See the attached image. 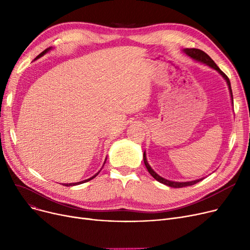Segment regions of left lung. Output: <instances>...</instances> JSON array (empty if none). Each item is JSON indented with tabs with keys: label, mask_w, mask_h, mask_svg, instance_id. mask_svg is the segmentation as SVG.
<instances>
[{
	"label": "left lung",
	"mask_w": 250,
	"mask_h": 250,
	"mask_svg": "<svg viewBox=\"0 0 250 250\" xmlns=\"http://www.w3.org/2000/svg\"><path fill=\"white\" fill-rule=\"evenodd\" d=\"M183 52H186V54H187L188 57H190V58L193 59L194 61H198V62H200L206 63V64L208 65V67H211V68L215 69L219 74H221V76L225 79L227 84H228L229 91H230V95H231V99H232V102H233V94H232V89H231V84H230V81H229V78L220 70V68L215 63V62H214L211 58H209V57L206 54L205 51H203V50H201V49H198V48H186V49H183ZM143 158H144V163H145V165H146V167H147V169H148L149 173H150L157 181H159L160 183H163V185L168 186V187H170V188H178L189 187V186L195 185V183H198V182H200L201 180L204 179V178H200V179H196V180L186 181V182H176V181L167 180V179H165V178L161 177L160 175L157 174V173L154 171V170L152 169V167L149 165V163H148V161H147V157H146V153H145V152H144Z\"/></svg>",
	"instance_id": "left-lung-1"
}]
</instances>
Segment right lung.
I'll use <instances>...</instances> for the list:
<instances>
[{
	"instance_id": "add662e5",
	"label": "right lung",
	"mask_w": 250,
	"mask_h": 250,
	"mask_svg": "<svg viewBox=\"0 0 250 250\" xmlns=\"http://www.w3.org/2000/svg\"><path fill=\"white\" fill-rule=\"evenodd\" d=\"M51 49V47H48V48H46L45 50H43L42 52V54L41 55H38L37 57H36V59H38V58H41V57H42L43 55H45L46 54V52L47 51H49ZM35 59V60H36ZM105 163V162H104ZM100 172V171H99ZM98 172V173H99ZM98 173H96L95 175H93V176H92V177H90V178H88V179H86V180H83V181H79V182H75V183H63V185L62 186H65V187H73V186H78V185H81V183H84V182H87V181H89V180H91V179H93L94 177H96L97 175H98Z\"/></svg>"
}]
</instances>
